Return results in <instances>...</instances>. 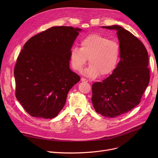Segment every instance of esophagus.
Here are the masks:
<instances>
[{"label": "esophagus", "mask_w": 158, "mask_h": 158, "mask_svg": "<svg viewBox=\"0 0 158 158\" xmlns=\"http://www.w3.org/2000/svg\"><path fill=\"white\" fill-rule=\"evenodd\" d=\"M81 81H82V82H88V80H86V79L83 78V77H82V78H81Z\"/></svg>", "instance_id": "obj_1"}]
</instances>
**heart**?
Wrapping results in <instances>:
<instances>
[{
  "mask_svg": "<svg viewBox=\"0 0 158 158\" xmlns=\"http://www.w3.org/2000/svg\"><path fill=\"white\" fill-rule=\"evenodd\" d=\"M80 45V49L74 47L70 52V63L74 70H82L88 58L90 64L84 74L89 78L99 74L106 76L115 69L120 56V47L117 41L94 33L83 38Z\"/></svg>",
  "mask_w": 158,
  "mask_h": 158,
  "instance_id": "1",
  "label": "heart"
}]
</instances>
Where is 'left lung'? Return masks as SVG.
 Instances as JSON below:
<instances>
[{
    "label": "left lung",
    "mask_w": 158,
    "mask_h": 158,
    "mask_svg": "<svg viewBox=\"0 0 158 158\" xmlns=\"http://www.w3.org/2000/svg\"><path fill=\"white\" fill-rule=\"evenodd\" d=\"M102 27L117 30L121 60L109 77L92 84V102L98 113L114 118L140 103L150 82L149 59L144 44L130 31L117 25Z\"/></svg>",
    "instance_id": "1"
}]
</instances>
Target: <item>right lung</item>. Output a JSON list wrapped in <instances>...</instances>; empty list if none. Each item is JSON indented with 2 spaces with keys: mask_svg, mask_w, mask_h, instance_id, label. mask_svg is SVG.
Segmentation results:
<instances>
[{
  "mask_svg": "<svg viewBox=\"0 0 158 158\" xmlns=\"http://www.w3.org/2000/svg\"><path fill=\"white\" fill-rule=\"evenodd\" d=\"M80 28L56 26L33 36L14 67L16 97L33 117L52 118L64 106L69 90L80 80L69 67L71 47Z\"/></svg>",
  "mask_w": 158,
  "mask_h": 158,
  "instance_id": "1",
  "label": "right lung"
}]
</instances>
